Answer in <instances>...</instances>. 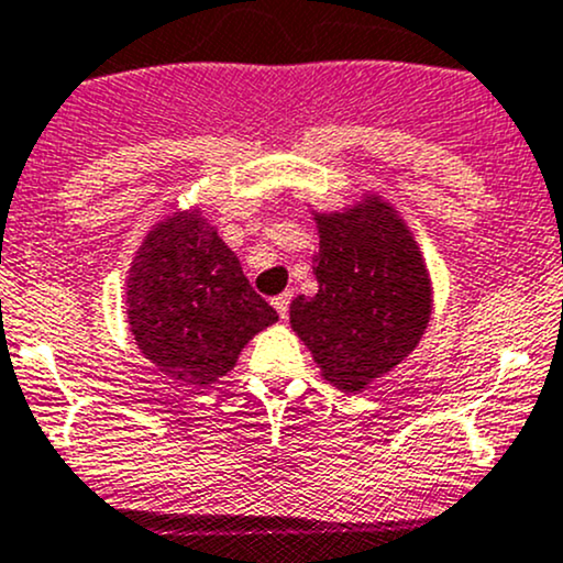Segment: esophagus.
<instances>
[{
  "mask_svg": "<svg viewBox=\"0 0 563 563\" xmlns=\"http://www.w3.org/2000/svg\"><path fill=\"white\" fill-rule=\"evenodd\" d=\"M289 300H292V295H289V292H282L279 298H274V308H276V313H279L282 319H287V313H289Z\"/></svg>",
  "mask_w": 563,
  "mask_h": 563,
  "instance_id": "obj_1",
  "label": "esophagus"
}]
</instances>
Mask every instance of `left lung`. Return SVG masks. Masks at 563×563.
<instances>
[{"label":"left lung","instance_id":"obj_1","mask_svg":"<svg viewBox=\"0 0 563 563\" xmlns=\"http://www.w3.org/2000/svg\"><path fill=\"white\" fill-rule=\"evenodd\" d=\"M317 295L289 303V324L319 373L360 395L416 352L434 311V287L413 231L395 203L362 190L343 209H311Z\"/></svg>","mask_w":563,"mask_h":563}]
</instances>
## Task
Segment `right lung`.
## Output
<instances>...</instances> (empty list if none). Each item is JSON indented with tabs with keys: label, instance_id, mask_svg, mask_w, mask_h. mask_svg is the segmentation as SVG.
Returning <instances> with one entry per match:
<instances>
[{
	"label": "right lung",
	"instance_id": "1",
	"mask_svg": "<svg viewBox=\"0 0 563 563\" xmlns=\"http://www.w3.org/2000/svg\"><path fill=\"white\" fill-rule=\"evenodd\" d=\"M125 322L144 360L177 384L203 389L228 376L279 313L192 207L174 209L144 233L125 276Z\"/></svg>",
	"mask_w": 563,
	"mask_h": 563
}]
</instances>
